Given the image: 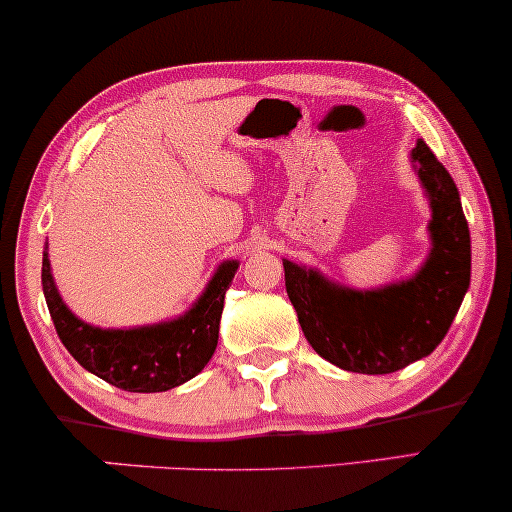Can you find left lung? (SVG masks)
Wrapping results in <instances>:
<instances>
[{
  "mask_svg": "<svg viewBox=\"0 0 512 512\" xmlns=\"http://www.w3.org/2000/svg\"><path fill=\"white\" fill-rule=\"evenodd\" d=\"M429 193L433 249L410 282L352 291L284 261V282L314 352L342 370L396 373L440 345L471 284V233L450 172L419 139L412 149Z\"/></svg>",
  "mask_w": 512,
  "mask_h": 512,
  "instance_id": "left-lung-1",
  "label": "left lung"
}]
</instances>
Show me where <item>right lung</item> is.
<instances>
[{"instance_id": "add662e5", "label": "right lung", "mask_w": 512, "mask_h": 512, "mask_svg": "<svg viewBox=\"0 0 512 512\" xmlns=\"http://www.w3.org/2000/svg\"><path fill=\"white\" fill-rule=\"evenodd\" d=\"M235 270L237 261L223 263L202 298L184 317L130 331H102L76 319L55 289L46 251L41 284L55 331L83 368L118 389L153 394L188 382L212 359L219 340L223 298Z\"/></svg>"}]
</instances>
